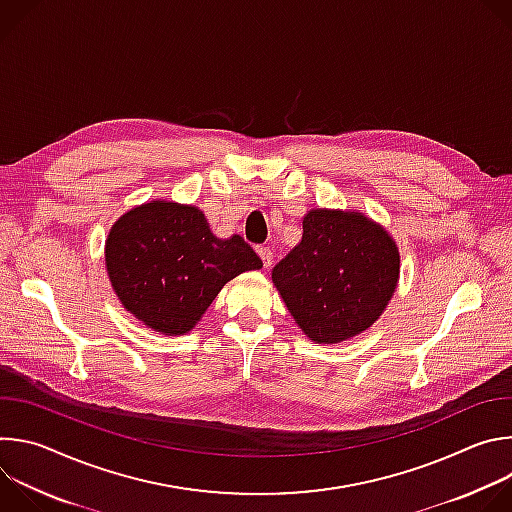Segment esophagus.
Returning a JSON list of instances; mask_svg holds the SVG:
<instances>
[{"mask_svg":"<svg viewBox=\"0 0 512 512\" xmlns=\"http://www.w3.org/2000/svg\"><path fill=\"white\" fill-rule=\"evenodd\" d=\"M257 255L261 257L263 267H271V263H273V253H271L269 247H257Z\"/></svg>","mask_w":512,"mask_h":512,"instance_id":"esophagus-1","label":"esophagus"}]
</instances>
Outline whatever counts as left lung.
Masks as SVG:
<instances>
[{
  "label": "left lung",
  "mask_w": 512,
  "mask_h": 512,
  "mask_svg": "<svg viewBox=\"0 0 512 512\" xmlns=\"http://www.w3.org/2000/svg\"><path fill=\"white\" fill-rule=\"evenodd\" d=\"M302 227V241L271 271L285 308L316 344H338L369 330L399 283L395 239L348 208H312Z\"/></svg>",
  "instance_id": "1"
}]
</instances>
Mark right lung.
I'll use <instances>...</instances> for the list:
<instances>
[{
	"mask_svg": "<svg viewBox=\"0 0 512 512\" xmlns=\"http://www.w3.org/2000/svg\"><path fill=\"white\" fill-rule=\"evenodd\" d=\"M105 267L129 314L154 332L180 336L200 322L227 281L263 263L243 237L218 239L198 206L160 198L113 223Z\"/></svg>",
	"mask_w": 512,
	"mask_h": 512,
	"instance_id": "right-lung-1",
	"label": "right lung"
}]
</instances>
